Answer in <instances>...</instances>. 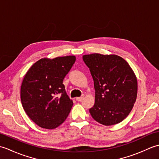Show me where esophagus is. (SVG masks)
<instances>
[{
  "instance_id": "obj_1",
  "label": "esophagus",
  "mask_w": 159,
  "mask_h": 159,
  "mask_svg": "<svg viewBox=\"0 0 159 159\" xmlns=\"http://www.w3.org/2000/svg\"><path fill=\"white\" fill-rule=\"evenodd\" d=\"M85 97V95H84V94H83V95L80 96V97H78V98H76V101H81L83 99V98Z\"/></svg>"
}]
</instances>
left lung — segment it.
Returning a JSON list of instances; mask_svg holds the SVG:
<instances>
[{
	"label": "left lung",
	"instance_id": "8db88e82",
	"mask_svg": "<svg viewBox=\"0 0 159 159\" xmlns=\"http://www.w3.org/2000/svg\"><path fill=\"white\" fill-rule=\"evenodd\" d=\"M95 88V104L91 116L104 126L121 122L130 113L137 95L135 74L126 61L116 55H83Z\"/></svg>",
	"mask_w": 159,
	"mask_h": 159
}]
</instances>
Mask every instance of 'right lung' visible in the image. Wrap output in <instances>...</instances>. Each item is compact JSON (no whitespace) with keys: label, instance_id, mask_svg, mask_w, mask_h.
I'll return each instance as SVG.
<instances>
[{"label":"right lung","instance_id":"1","mask_svg":"<svg viewBox=\"0 0 159 159\" xmlns=\"http://www.w3.org/2000/svg\"><path fill=\"white\" fill-rule=\"evenodd\" d=\"M75 56L39 59L22 80L20 98L24 110L39 127L54 129L66 120L73 105L63 84Z\"/></svg>","mask_w":159,"mask_h":159}]
</instances>
